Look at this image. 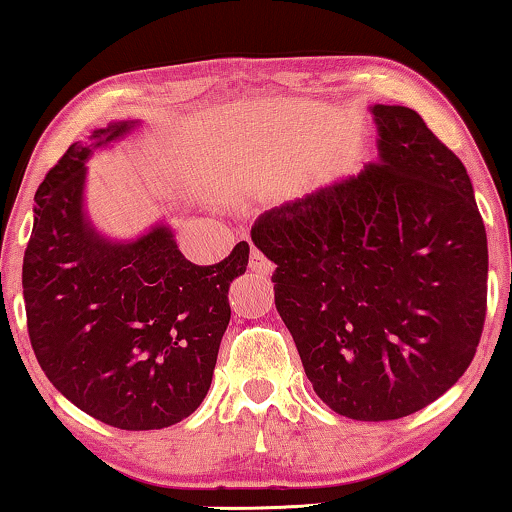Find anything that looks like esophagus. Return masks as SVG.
Masks as SVG:
<instances>
[{"mask_svg":"<svg viewBox=\"0 0 512 512\" xmlns=\"http://www.w3.org/2000/svg\"><path fill=\"white\" fill-rule=\"evenodd\" d=\"M249 268L258 272V275H270L272 270H275V265H272V261L268 256L263 254L261 249H251V256H249Z\"/></svg>","mask_w":512,"mask_h":512,"instance_id":"34e87169","label":"esophagus"}]
</instances>
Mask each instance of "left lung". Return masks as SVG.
I'll return each instance as SVG.
<instances>
[{
  "mask_svg": "<svg viewBox=\"0 0 512 512\" xmlns=\"http://www.w3.org/2000/svg\"><path fill=\"white\" fill-rule=\"evenodd\" d=\"M373 116L380 158L251 228L307 380L359 422L443 396L487 314V233L464 163L417 111L375 104Z\"/></svg>",
  "mask_w": 512,
  "mask_h": 512,
  "instance_id": "left-lung-1",
  "label": "left lung"
}]
</instances>
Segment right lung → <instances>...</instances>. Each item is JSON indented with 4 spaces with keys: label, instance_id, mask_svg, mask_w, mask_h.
Listing matches in <instances>:
<instances>
[{
    "label": "right lung",
    "instance_id": "right-lung-1",
    "mask_svg": "<svg viewBox=\"0 0 512 512\" xmlns=\"http://www.w3.org/2000/svg\"><path fill=\"white\" fill-rule=\"evenodd\" d=\"M128 128L109 125L93 139L100 146ZM88 156V146H69L34 195L27 333L41 370L76 408L123 431L165 429L207 396L249 244L195 265L165 226L137 242L104 240L83 216Z\"/></svg>",
    "mask_w": 512,
    "mask_h": 512
}]
</instances>
